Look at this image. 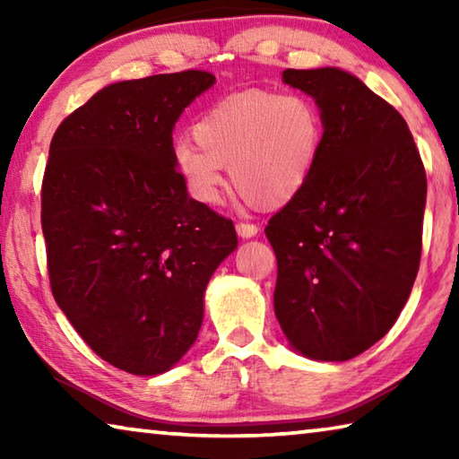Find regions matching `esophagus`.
Masks as SVG:
<instances>
[{"label":"esophagus","mask_w":459,"mask_h":459,"mask_svg":"<svg viewBox=\"0 0 459 459\" xmlns=\"http://www.w3.org/2000/svg\"><path fill=\"white\" fill-rule=\"evenodd\" d=\"M237 232H238L240 238H251V237L257 235L259 227H257V224H253V222H238Z\"/></svg>","instance_id":"esophagus-1"}]
</instances>
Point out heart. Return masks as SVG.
I'll use <instances>...</instances> for the list:
<instances>
[{"instance_id": "obj_1", "label": "heart", "mask_w": 459, "mask_h": 459, "mask_svg": "<svg viewBox=\"0 0 459 459\" xmlns=\"http://www.w3.org/2000/svg\"><path fill=\"white\" fill-rule=\"evenodd\" d=\"M172 161L186 190L216 206L230 182L263 208L290 204L312 182L325 143L322 108L299 92L243 91L216 99L200 113Z\"/></svg>"}]
</instances>
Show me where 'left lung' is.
<instances>
[{
  "instance_id": "obj_1",
  "label": "left lung",
  "mask_w": 459,
  "mask_h": 459,
  "mask_svg": "<svg viewBox=\"0 0 459 459\" xmlns=\"http://www.w3.org/2000/svg\"><path fill=\"white\" fill-rule=\"evenodd\" d=\"M322 108L325 143L304 192L271 216L273 306L295 351L351 360L397 322L421 261L425 168L407 121L340 68L283 71Z\"/></svg>"
}]
</instances>
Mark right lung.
Returning a JSON list of instances; mask_svg holds the SVG:
<instances>
[{"instance_id":"add662e5","label":"right lung","mask_w":459,"mask_h":459,"mask_svg":"<svg viewBox=\"0 0 459 459\" xmlns=\"http://www.w3.org/2000/svg\"><path fill=\"white\" fill-rule=\"evenodd\" d=\"M206 71L108 84L60 123L42 180L52 295L81 338L131 375L196 342L204 290L237 248L232 221L188 196L172 131Z\"/></svg>"}]
</instances>
